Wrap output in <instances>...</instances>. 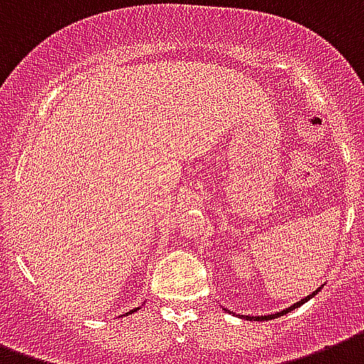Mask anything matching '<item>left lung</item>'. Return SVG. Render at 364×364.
Returning a JSON list of instances; mask_svg holds the SVG:
<instances>
[{
  "mask_svg": "<svg viewBox=\"0 0 364 364\" xmlns=\"http://www.w3.org/2000/svg\"><path fill=\"white\" fill-rule=\"evenodd\" d=\"M319 290H321V287H319V289H317V290H314V292H311V294H308V296H306V298H302V300H300V302L294 304V306H290V308L283 309V311H277V314H273V315H258V317H250V315H247V317H245V319H249V321H269V319H277V317H281V315H287V314H289V311H292V309L300 308V306H302L304 302H308L309 298H314L315 294H317V292H319Z\"/></svg>",
  "mask_w": 364,
  "mask_h": 364,
  "instance_id": "obj_1",
  "label": "left lung"
}]
</instances>
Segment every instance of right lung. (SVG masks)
Instances as JSON below:
<instances>
[{"label":"right lung","mask_w":364,"mask_h":364,"mask_svg":"<svg viewBox=\"0 0 364 364\" xmlns=\"http://www.w3.org/2000/svg\"><path fill=\"white\" fill-rule=\"evenodd\" d=\"M136 309H140V308H134V309H132V311H129V314H134V311H136Z\"/></svg>","instance_id":"right-lung-1"}]
</instances>
